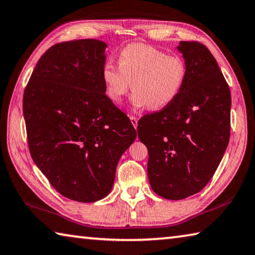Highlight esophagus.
Instances as JSON below:
<instances>
[{
  "label": "esophagus",
  "mask_w": 255,
  "mask_h": 255,
  "mask_svg": "<svg viewBox=\"0 0 255 255\" xmlns=\"http://www.w3.org/2000/svg\"><path fill=\"white\" fill-rule=\"evenodd\" d=\"M130 120H131V123L133 127H134L135 128H137V118H135V116H130Z\"/></svg>",
  "instance_id": "1"
}]
</instances>
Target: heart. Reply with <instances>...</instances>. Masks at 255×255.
Wrapping results in <instances>:
<instances>
[{
    "label": "heart",
    "instance_id": "b5f03b06",
    "mask_svg": "<svg viewBox=\"0 0 255 255\" xmlns=\"http://www.w3.org/2000/svg\"><path fill=\"white\" fill-rule=\"evenodd\" d=\"M105 94L120 103L131 88L134 109L161 111L179 95L187 78V66L181 57L167 55L145 43H130L118 53V66L106 62L102 70Z\"/></svg>",
    "mask_w": 255,
    "mask_h": 255
}]
</instances>
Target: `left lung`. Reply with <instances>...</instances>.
<instances>
[{"instance_id":"1","label":"left lung","mask_w":255,"mask_h":255,"mask_svg":"<svg viewBox=\"0 0 255 255\" xmlns=\"http://www.w3.org/2000/svg\"><path fill=\"white\" fill-rule=\"evenodd\" d=\"M178 50L187 66L180 94L137 122V135L149 152L151 188L171 200L197 194L208 184L231 134V92L215 58L198 41H181Z\"/></svg>"}]
</instances>
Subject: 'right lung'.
I'll return each instance as SVG.
<instances>
[{"mask_svg": "<svg viewBox=\"0 0 255 255\" xmlns=\"http://www.w3.org/2000/svg\"><path fill=\"white\" fill-rule=\"evenodd\" d=\"M106 43H56L37 62L23 94L34 163L65 197L93 203L109 195L121 155L136 136L130 119L105 95Z\"/></svg>", "mask_w": 255, "mask_h": 255, "instance_id": "add662e5", "label": "right lung"}]
</instances>
